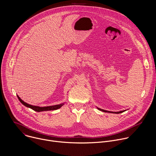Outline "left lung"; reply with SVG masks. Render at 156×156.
Segmentation results:
<instances>
[{
	"label": "left lung",
	"mask_w": 156,
	"mask_h": 156,
	"mask_svg": "<svg viewBox=\"0 0 156 156\" xmlns=\"http://www.w3.org/2000/svg\"><path fill=\"white\" fill-rule=\"evenodd\" d=\"M99 110H101L102 111V112H110V113H114V114H120V113H122L123 112H125V110H122V111H120V112H110V111H107V110H103V109H101V108H98Z\"/></svg>",
	"instance_id": "1"
}]
</instances>
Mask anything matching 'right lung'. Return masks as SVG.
<instances>
[{"label":"right lung","mask_w":156,"mask_h":156,"mask_svg":"<svg viewBox=\"0 0 156 156\" xmlns=\"http://www.w3.org/2000/svg\"><path fill=\"white\" fill-rule=\"evenodd\" d=\"M17 97L19 99V101L21 102V104H23L25 106L29 107L31 109H33L34 111H36V112H42V111H47V110H57L59 108H60L63 105H64L63 103H62L58 105H51V106H48V107H39V106H35V105H32L30 104H27V102H24L23 100H21V99L17 95Z\"/></svg>","instance_id":"right-lung-1"}]
</instances>
